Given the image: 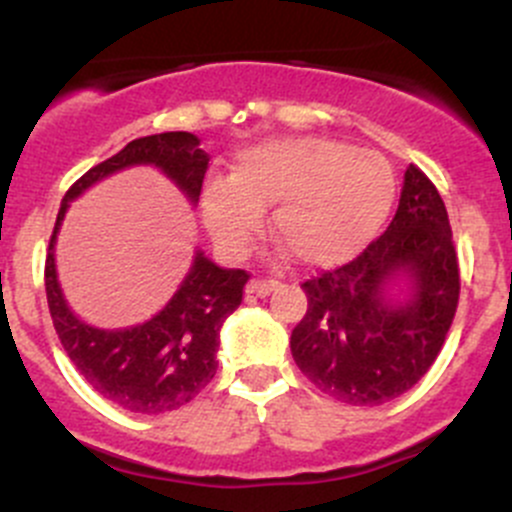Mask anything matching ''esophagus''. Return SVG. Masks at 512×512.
<instances>
[{"label":"esophagus","instance_id":"esophagus-1","mask_svg":"<svg viewBox=\"0 0 512 512\" xmlns=\"http://www.w3.org/2000/svg\"><path fill=\"white\" fill-rule=\"evenodd\" d=\"M275 287H277V280H265V277H255V280H250V285H247V292L260 294V297H265V294H270Z\"/></svg>","mask_w":512,"mask_h":512}]
</instances>
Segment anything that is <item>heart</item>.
<instances>
[{
  "label": "heart",
  "instance_id": "1",
  "mask_svg": "<svg viewBox=\"0 0 512 512\" xmlns=\"http://www.w3.org/2000/svg\"><path fill=\"white\" fill-rule=\"evenodd\" d=\"M396 200L391 165L334 138H285L245 148L232 178L203 185L200 210L210 235L242 252L275 205L272 230L309 265L359 255L389 218Z\"/></svg>",
  "mask_w": 512,
  "mask_h": 512
}]
</instances>
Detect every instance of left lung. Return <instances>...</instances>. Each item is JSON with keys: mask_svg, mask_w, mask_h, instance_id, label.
<instances>
[{"mask_svg": "<svg viewBox=\"0 0 512 512\" xmlns=\"http://www.w3.org/2000/svg\"><path fill=\"white\" fill-rule=\"evenodd\" d=\"M396 276L415 287L404 305L385 297ZM302 289L307 312L289 347L319 391L344 404L379 406L418 384L446 342L461 294L451 223L428 175L409 165L384 235Z\"/></svg>", "mask_w": 512, "mask_h": 512, "instance_id": "8db88e82", "label": "left lung"}]
</instances>
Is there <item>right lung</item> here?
<instances>
[{
	"instance_id": "add662e5",
	"label": "right lung",
	"mask_w": 512,
	"mask_h": 512,
	"mask_svg": "<svg viewBox=\"0 0 512 512\" xmlns=\"http://www.w3.org/2000/svg\"><path fill=\"white\" fill-rule=\"evenodd\" d=\"M208 153L198 136L185 131L136 138L123 151L86 170L61 200L44 267L46 302L61 347L79 374L103 396L133 414H165L193 401L218 371L220 327L242 302L245 270H223L203 252L178 292L148 322L128 329H96L81 322L66 304L56 280L54 242L69 203L86 188L131 165H156L198 203Z\"/></svg>"
}]
</instances>
